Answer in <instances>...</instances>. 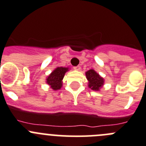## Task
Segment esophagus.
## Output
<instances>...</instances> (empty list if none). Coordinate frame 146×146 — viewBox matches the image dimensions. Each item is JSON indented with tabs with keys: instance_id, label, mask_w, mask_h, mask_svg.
<instances>
[{
	"instance_id": "34e87169",
	"label": "esophagus",
	"mask_w": 146,
	"mask_h": 146,
	"mask_svg": "<svg viewBox=\"0 0 146 146\" xmlns=\"http://www.w3.org/2000/svg\"><path fill=\"white\" fill-rule=\"evenodd\" d=\"M74 69H75V70H77V71H80V69H81V66H74Z\"/></svg>"
}]
</instances>
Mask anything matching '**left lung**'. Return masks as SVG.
<instances>
[{"mask_svg":"<svg viewBox=\"0 0 146 146\" xmlns=\"http://www.w3.org/2000/svg\"><path fill=\"white\" fill-rule=\"evenodd\" d=\"M85 74L89 82L88 87L92 90L99 91L104 84V79L94 69H90L86 72Z\"/></svg>","mask_w":146,"mask_h":146,"instance_id":"left-lung-1","label":"left lung"}]
</instances>
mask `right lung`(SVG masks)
<instances>
[{
	"instance_id": "1",
	"label": "right lung",
	"mask_w": 146,
	"mask_h": 146,
	"mask_svg": "<svg viewBox=\"0 0 146 146\" xmlns=\"http://www.w3.org/2000/svg\"><path fill=\"white\" fill-rule=\"evenodd\" d=\"M69 68L67 67H57L51 72V74L46 78V82L50 86L52 90H60L62 87V80H63L64 74Z\"/></svg>"
}]
</instances>
